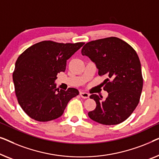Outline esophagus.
<instances>
[{"mask_svg":"<svg viewBox=\"0 0 159 159\" xmlns=\"http://www.w3.org/2000/svg\"><path fill=\"white\" fill-rule=\"evenodd\" d=\"M80 95L84 99H87V98L89 97V93L84 92V91H80Z\"/></svg>","mask_w":159,"mask_h":159,"instance_id":"obj_1","label":"esophagus"}]
</instances>
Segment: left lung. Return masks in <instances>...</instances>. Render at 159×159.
<instances>
[{
	"mask_svg": "<svg viewBox=\"0 0 159 159\" xmlns=\"http://www.w3.org/2000/svg\"><path fill=\"white\" fill-rule=\"evenodd\" d=\"M83 55L97 66L100 76L104 75V101L91 94L97 103L89 117L100 124L117 125L127 120L140 101L143 79L141 65L135 50L121 39L111 37L89 42L83 47ZM102 98V97H101Z\"/></svg>",
	"mask_w": 159,
	"mask_h": 159,
	"instance_id": "8db88e82",
	"label": "left lung"
}]
</instances>
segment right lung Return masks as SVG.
Instances as JSON below:
<instances>
[{
  "instance_id": "add662e5",
  "label": "right lung",
  "mask_w": 159,
  "mask_h": 159,
  "mask_svg": "<svg viewBox=\"0 0 159 159\" xmlns=\"http://www.w3.org/2000/svg\"><path fill=\"white\" fill-rule=\"evenodd\" d=\"M84 44L42 41L22 52L13 73L18 102L29 117L39 122L60 117L68 102L79 95L76 89H57L55 80L64 72L66 62Z\"/></svg>"
}]
</instances>
